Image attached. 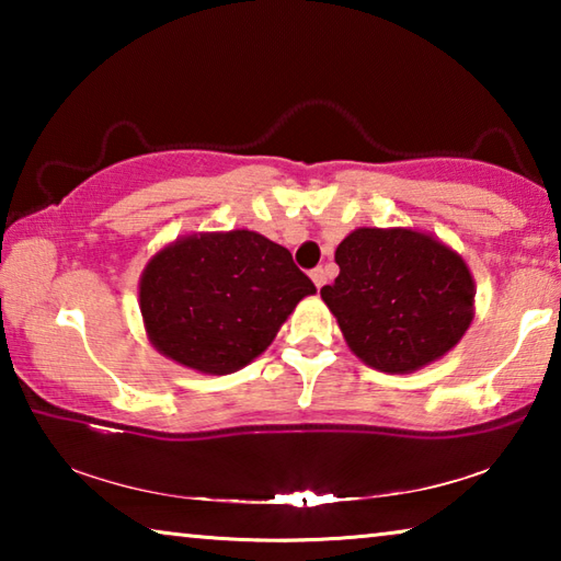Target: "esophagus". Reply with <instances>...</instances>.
<instances>
[{
    "instance_id": "esophagus-1",
    "label": "esophagus",
    "mask_w": 561,
    "mask_h": 561,
    "mask_svg": "<svg viewBox=\"0 0 561 561\" xmlns=\"http://www.w3.org/2000/svg\"><path fill=\"white\" fill-rule=\"evenodd\" d=\"M311 282L317 284V289H321V287H324V284H327V272L321 270V267H317L314 272H311Z\"/></svg>"
}]
</instances>
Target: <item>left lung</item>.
<instances>
[{
	"label": "left lung",
	"instance_id": "1",
	"mask_svg": "<svg viewBox=\"0 0 561 561\" xmlns=\"http://www.w3.org/2000/svg\"><path fill=\"white\" fill-rule=\"evenodd\" d=\"M339 277L321 289L348 348L383 374L443 358L472 324L465 260L415 227H358L336 247Z\"/></svg>",
	"mask_w": 561,
	"mask_h": 561
}]
</instances>
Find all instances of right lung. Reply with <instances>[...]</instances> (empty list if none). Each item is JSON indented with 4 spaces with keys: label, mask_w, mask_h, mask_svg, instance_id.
<instances>
[{
    "label": "right lung",
    "mask_w": 561,
    "mask_h": 561,
    "mask_svg": "<svg viewBox=\"0 0 561 561\" xmlns=\"http://www.w3.org/2000/svg\"><path fill=\"white\" fill-rule=\"evenodd\" d=\"M309 294L317 287L287 247L252 230L193 232L148 260L138 307L156 351L197 374L225 376L264 354Z\"/></svg>",
    "instance_id": "1"
}]
</instances>
